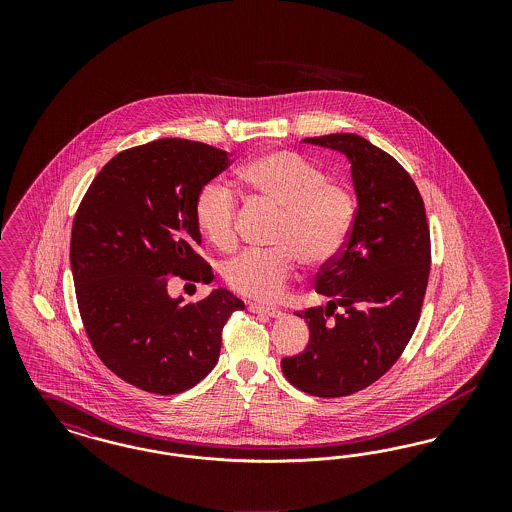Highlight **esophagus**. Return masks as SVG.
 <instances>
[{
	"mask_svg": "<svg viewBox=\"0 0 512 512\" xmlns=\"http://www.w3.org/2000/svg\"><path fill=\"white\" fill-rule=\"evenodd\" d=\"M247 309H249L251 313H259V315H267V317L272 318H278L284 315L280 309L270 307V305H261V303H249V305H247Z\"/></svg>",
	"mask_w": 512,
	"mask_h": 512,
	"instance_id": "esophagus-1",
	"label": "esophagus"
}]
</instances>
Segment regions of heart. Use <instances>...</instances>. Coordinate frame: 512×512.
Masks as SVG:
<instances>
[{
    "instance_id": "obj_1",
    "label": "heart",
    "mask_w": 512,
    "mask_h": 512,
    "mask_svg": "<svg viewBox=\"0 0 512 512\" xmlns=\"http://www.w3.org/2000/svg\"><path fill=\"white\" fill-rule=\"evenodd\" d=\"M240 186L257 201L280 209L272 249H247L228 259L220 274L245 297L274 301L288 288L299 259L307 267L336 261L349 242L359 205L355 192L295 151H272L238 172ZM195 224L217 249L238 242L240 201L222 180L207 182L195 197Z\"/></svg>"
}]
</instances>
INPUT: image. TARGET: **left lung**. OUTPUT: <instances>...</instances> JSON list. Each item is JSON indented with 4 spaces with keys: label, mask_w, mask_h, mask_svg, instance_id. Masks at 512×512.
Here are the masks:
<instances>
[{
    "label": "left lung",
    "mask_w": 512,
    "mask_h": 512,
    "mask_svg": "<svg viewBox=\"0 0 512 512\" xmlns=\"http://www.w3.org/2000/svg\"><path fill=\"white\" fill-rule=\"evenodd\" d=\"M305 142L349 157L359 215L340 257L315 276L328 305L295 313L311 340L282 359V372L305 393L345 397L382 378L413 338L432 263L430 226L411 174L390 153L357 134Z\"/></svg>",
    "instance_id": "obj_1"
}]
</instances>
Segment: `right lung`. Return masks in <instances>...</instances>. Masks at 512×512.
I'll list each match as a JSON object with an SVG mask.
<instances>
[{
    "label": "right lung",
    "mask_w": 512,
    "mask_h": 512,
    "mask_svg": "<svg viewBox=\"0 0 512 512\" xmlns=\"http://www.w3.org/2000/svg\"><path fill=\"white\" fill-rule=\"evenodd\" d=\"M230 153L163 138L117 153L74 215L71 268L88 340L126 384L159 395L194 388L219 361L222 328L244 301L215 290L182 305L172 276L213 282L199 255L195 197Z\"/></svg>",
    "instance_id": "1"
}]
</instances>
